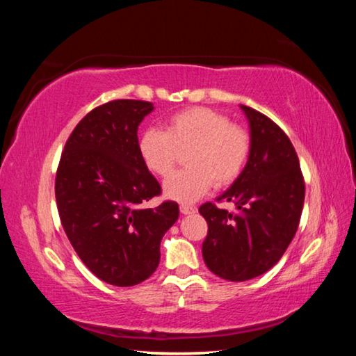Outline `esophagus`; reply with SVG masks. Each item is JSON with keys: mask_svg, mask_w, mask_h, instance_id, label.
I'll use <instances>...</instances> for the list:
<instances>
[{"mask_svg": "<svg viewBox=\"0 0 356 356\" xmlns=\"http://www.w3.org/2000/svg\"><path fill=\"white\" fill-rule=\"evenodd\" d=\"M196 212V209L195 207H191V206H180V213H184V215H191V213H195Z\"/></svg>", "mask_w": 356, "mask_h": 356, "instance_id": "34e87169", "label": "esophagus"}]
</instances>
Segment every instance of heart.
Listing matches in <instances>:
<instances>
[{"instance_id":"1","label":"heart","mask_w":356,"mask_h":356,"mask_svg":"<svg viewBox=\"0 0 356 356\" xmlns=\"http://www.w3.org/2000/svg\"><path fill=\"white\" fill-rule=\"evenodd\" d=\"M138 150L150 172L165 177L185 152L184 171L174 172L163 184L168 200L190 204L216 186H226L243 171L250 155V135L226 116L210 108L193 106L174 113L165 130H144Z\"/></svg>"}]
</instances>
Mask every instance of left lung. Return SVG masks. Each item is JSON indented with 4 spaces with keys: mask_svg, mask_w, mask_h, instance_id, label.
I'll list each match as a JSON object with an SVG mask.
<instances>
[{
    "mask_svg": "<svg viewBox=\"0 0 356 356\" xmlns=\"http://www.w3.org/2000/svg\"><path fill=\"white\" fill-rule=\"evenodd\" d=\"M250 125L248 161L216 201L200 207L209 225L202 257L209 270L227 281H248L268 272L284 254L298 229L305 182L291 140L272 119L240 105Z\"/></svg>",
    "mask_w": 356,
    "mask_h": 356,
    "instance_id": "1",
    "label": "left lung"
}]
</instances>
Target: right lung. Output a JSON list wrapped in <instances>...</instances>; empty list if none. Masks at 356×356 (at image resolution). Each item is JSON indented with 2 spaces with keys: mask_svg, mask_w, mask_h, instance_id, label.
<instances>
[{
  "mask_svg": "<svg viewBox=\"0 0 356 356\" xmlns=\"http://www.w3.org/2000/svg\"><path fill=\"white\" fill-rule=\"evenodd\" d=\"M150 102L113 100L72 131L56 172L65 236L83 264L108 284H140L160 264V242L179 218L172 201L149 209L160 184L143 163L138 127Z\"/></svg>",
  "mask_w": 356,
  "mask_h": 356,
  "instance_id": "right-lung-1",
  "label": "right lung"
}]
</instances>
